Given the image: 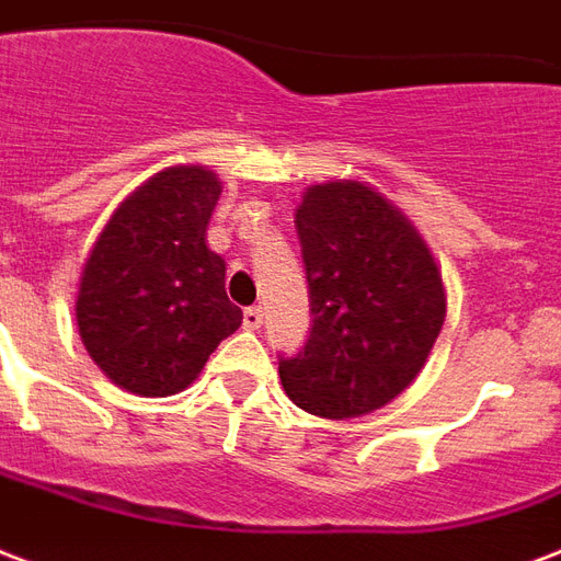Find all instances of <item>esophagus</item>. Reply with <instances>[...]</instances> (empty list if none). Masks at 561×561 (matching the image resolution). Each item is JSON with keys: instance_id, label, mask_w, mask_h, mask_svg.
I'll use <instances>...</instances> for the list:
<instances>
[{"instance_id": "1", "label": "esophagus", "mask_w": 561, "mask_h": 561, "mask_svg": "<svg viewBox=\"0 0 561 561\" xmlns=\"http://www.w3.org/2000/svg\"><path fill=\"white\" fill-rule=\"evenodd\" d=\"M242 325H245V331H256L263 325V307H248L242 313Z\"/></svg>"}]
</instances>
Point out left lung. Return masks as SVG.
<instances>
[{
  "label": "left lung",
  "instance_id": "1",
  "mask_svg": "<svg viewBox=\"0 0 561 561\" xmlns=\"http://www.w3.org/2000/svg\"><path fill=\"white\" fill-rule=\"evenodd\" d=\"M296 230L313 325L280 357L286 396L328 420L373 414L420 376L444 328L440 268L416 227L357 180L310 185Z\"/></svg>",
  "mask_w": 561,
  "mask_h": 561
}]
</instances>
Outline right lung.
Wrapping results in <instances>:
<instances>
[{"label": "right lung", "mask_w": 561, "mask_h": 561, "mask_svg": "<svg viewBox=\"0 0 561 561\" xmlns=\"http://www.w3.org/2000/svg\"><path fill=\"white\" fill-rule=\"evenodd\" d=\"M218 195L209 168H165L117 206L88 254L76 325L91 360L129 393L185 390L242 325L225 260L206 248Z\"/></svg>", "instance_id": "obj_1"}]
</instances>
